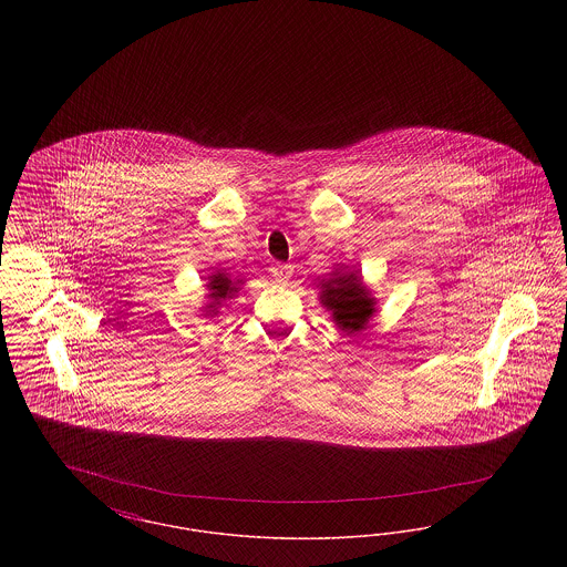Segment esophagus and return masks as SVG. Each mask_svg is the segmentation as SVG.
Here are the masks:
<instances>
[{"label":"esophagus","mask_w":567,"mask_h":567,"mask_svg":"<svg viewBox=\"0 0 567 567\" xmlns=\"http://www.w3.org/2000/svg\"><path fill=\"white\" fill-rule=\"evenodd\" d=\"M270 271L276 280H287V278H291V274H293L291 266H282V264H276Z\"/></svg>","instance_id":"34e87169"}]
</instances>
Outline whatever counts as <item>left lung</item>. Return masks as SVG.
I'll return each instance as SVG.
<instances>
[{
    "label": "left lung",
    "instance_id": "8db88e82",
    "mask_svg": "<svg viewBox=\"0 0 567 567\" xmlns=\"http://www.w3.org/2000/svg\"><path fill=\"white\" fill-rule=\"evenodd\" d=\"M323 291L321 299L324 306L333 312V321L338 327L347 331H359L374 312V299L368 296V289L363 287L361 278L357 274H336V278H329L321 282Z\"/></svg>",
    "mask_w": 567,
    "mask_h": 567
}]
</instances>
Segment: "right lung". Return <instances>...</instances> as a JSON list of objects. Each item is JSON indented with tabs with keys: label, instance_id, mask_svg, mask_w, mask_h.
<instances>
[{
	"label": "right lung",
	"instance_id": "right-lung-1",
	"mask_svg": "<svg viewBox=\"0 0 567 567\" xmlns=\"http://www.w3.org/2000/svg\"><path fill=\"white\" fill-rule=\"evenodd\" d=\"M208 289H210V306L208 308H215L218 306L225 297L234 296V287H231V280L225 276V274H213L210 276V282H208ZM208 315H215V310H210Z\"/></svg>",
	"mask_w": 567,
	"mask_h": 567
}]
</instances>
